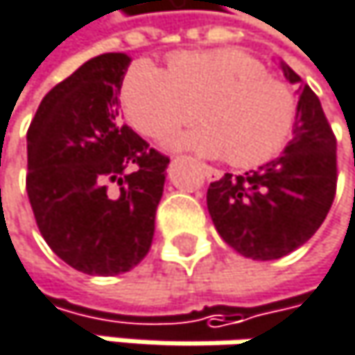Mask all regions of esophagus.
Segmentation results:
<instances>
[{"instance_id":"obj_1","label":"esophagus","mask_w":355,"mask_h":355,"mask_svg":"<svg viewBox=\"0 0 355 355\" xmlns=\"http://www.w3.org/2000/svg\"><path fill=\"white\" fill-rule=\"evenodd\" d=\"M202 170H204V174H206V179H208V181H218L220 176H223V172H220L218 168H212V166H208V164H202Z\"/></svg>"}]
</instances>
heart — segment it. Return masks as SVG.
Here are the masks:
<instances>
[{
    "label": "heart",
    "mask_w": 355,
    "mask_h": 355,
    "mask_svg": "<svg viewBox=\"0 0 355 355\" xmlns=\"http://www.w3.org/2000/svg\"><path fill=\"white\" fill-rule=\"evenodd\" d=\"M120 99L128 122L151 139L170 137L198 114L204 126L172 145L225 155L239 168L272 159L297 116L293 89L239 49L183 51L168 60V70L139 60L124 76Z\"/></svg>",
    "instance_id": "heart-1"
}]
</instances>
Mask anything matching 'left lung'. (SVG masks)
Returning a JSON list of instances; mask_svg holds the SVG:
<instances>
[{"label": "left lung", "mask_w": 355, "mask_h": 355, "mask_svg": "<svg viewBox=\"0 0 355 355\" xmlns=\"http://www.w3.org/2000/svg\"><path fill=\"white\" fill-rule=\"evenodd\" d=\"M285 76H300L283 64ZM287 149L245 174H225L208 187V212L220 237L252 260H279L324 223L337 193V139L318 95L300 87Z\"/></svg>", "instance_id": "obj_1"}]
</instances>
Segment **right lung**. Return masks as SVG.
<instances>
[{
    "mask_svg": "<svg viewBox=\"0 0 355 355\" xmlns=\"http://www.w3.org/2000/svg\"><path fill=\"white\" fill-rule=\"evenodd\" d=\"M130 58L101 53L58 83L26 130V193L37 227L68 266L97 277L149 252L168 155L122 124L118 91Z\"/></svg>",
    "mask_w": 355,
    "mask_h": 355,
    "instance_id": "obj_1",
    "label": "right lung"
}]
</instances>
